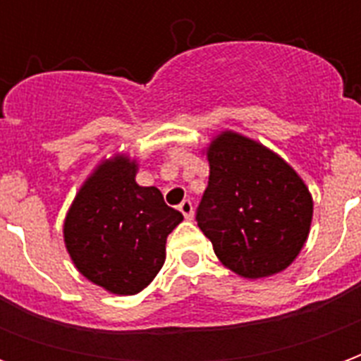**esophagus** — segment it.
<instances>
[{"label":"esophagus","instance_id":"1","mask_svg":"<svg viewBox=\"0 0 361 361\" xmlns=\"http://www.w3.org/2000/svg\"><path fill=\"white\" fill-rule=\"evenodd\" d=\"M180 211H181V214H183V216H185V219H188V220L193 219V203H191L189 199H185V201H181Z\"/></svg>","mask_w":361,"mask_h":361}]
</instances>
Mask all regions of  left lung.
Instances as JSON below:
<instances>
[{
	"instance_id": "obj_1",
	"label": "left lung",
	"mask_w": 361,
	"mask_h": 361,
	"mask_svg": "<svg viewBox=\"0 0 361 361\" xmlns=\"http://www.w3.org/2000/svg\"><path fill=\"white\" fill-rule=\"evenodd\" d=\"M209 185L197 209V226L220 263L243 279L284 271L310 235L313 199L282 158L234 131L207 147Z\"/></svg>"
}]
</instances>
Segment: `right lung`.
<instances>
[{
	"label": "right lung",
	"mask_w": 361,
	"mask_h": 361,
	"mask_svg": "<svg viewBox=\"0 0 361 361\" xmlns=\"http://www.w3.org/2000/svg\"><path fill=\"white\" fill-rule=\"evenodd\" d=\"M137 170L126 154L100 162L63 222L77 271L110 294L133 295L149 286L164 265L166 238L183 220L157 188L135 181Z\"/></svg>",
	"instance_id": "1"
}]
</instances>
